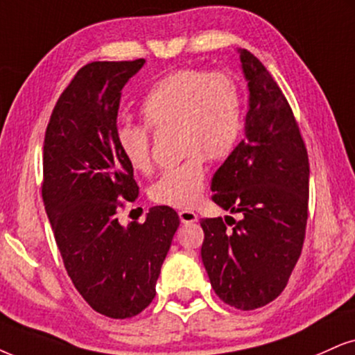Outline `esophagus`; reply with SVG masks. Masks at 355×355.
<instances>
[{"mask_svg":"<svg viewBox=\"0 0 355 355\" xmlns=\"http://www.w3.org/2000/svg\"><path fill=\"white\" fill-rule=\"evenodd\" d=\"M179 218H181L182 224H194V222L199 220L198 214H196L194 211H181L179 212Z\"/></svg>","mask_w":355,"mask_h":355,"instance_id":"obj_1","label":"esophagus"}]
</instances>
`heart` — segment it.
I'll return each instance as SVG.
<instances>
[{
  "label": "heart",
  "instance_id": "1",
  "mask_svg": "<svg viewBox=\"0 0 355 355\" xmlns=\"http://www.w3.org/2000/svg\"><path fill=\"white\" fill-rule=\"evenodd\" d=\"M141 115L146 126H118V150L135 171L148 173L153 166L148 126L161 130L174 125L179 150L186 157L161 174L151 187V198L169 207H192L205 186V157L212 161L229 157L242 135L240 87L227 73L184 69L151 87L143 98Z\"/></svg>",
  "mask_w": 355,
  "mask_h": 355
}]
</instances>
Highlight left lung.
I'll return each instance as SVG.
<instances>
[{"instance_id": "left-lung-1", "label": "left lung", "mask_w": 355, "mask_h": 355, "mask_svg": "<svg viewBox=\"0 0 355 355\" xmlns=\"http://www.w3.org/2000/svg\"><path fill=\"white\" fill-rule=\"evenodd\" d=\"M239 57L248 87L245 138L216 171L211 189L214 202L242 218H202L200 257L218 298L250 311L279 296L301 255L309 161L277 82L252 52L239 49Z\"/></svg>"}]
</instances>
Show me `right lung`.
Instances as JSON below:
<instances>
[{
	"label": "right lung",
	"instance_id": "add662e5",
	"mask_svg": "<svg viewBox=\"0 0 355 355\" xmlns=\"http://www.w3.org/2000/svg\"><path fill=\"white\" fill-rule=\"evenodd\" d=\"M144 59L92 62L76 73L52 110L42 151V199L73 286L95 311L137 316L156 295L179 216L168 205L121 225L135 202L133 168L118 150L121 90Z\"/></svg>",
	"mask_w": 355,
	"mask_h": 355
}]
</instances>
